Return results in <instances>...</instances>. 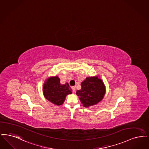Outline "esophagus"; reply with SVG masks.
<instances>
[{
	"label": "esophagus",
	"mask_w": 149,
	"mask_h": 149,
	"mask_svg": "<svg viewBox=\"0 0 149 149\" xmlns=\"http://www.w3.org/2000/svg\"><path fill=\"white\" fill-rule=\"evenodd\" d=\"M72 91L73 92H75V86H72Z\"/></svg>",
	"instance_id": "1"
}]
</instances>
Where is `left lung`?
<instances>
[{
	"mask_svg": "<svg viewBox=\"0 0 149 149\" xmlns=\"http://www.w3.org/2000/svg\"><path fill=\"white\" fill-rule=\"evenodd\" d=\"M81 89L77 90L76 94L84 107L96 105L105 94V86L98 77H86L81 83Z\"/></svg>",
	"mask_w": 149,
	"mask_h": 149,
	"instance_id": "obj_1",
	"label": "left lung"
}]
</instances>
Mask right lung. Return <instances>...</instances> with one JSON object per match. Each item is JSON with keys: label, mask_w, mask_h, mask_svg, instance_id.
<instances>
[{"label": "right lung", "mask_w": 149, "mask_h": 149, "mask_svg": "<svg viewBox=\"0 0 149 149\" xmlns=\"http://www.w3.org/2000/svg\"><path fill=\"white\" fill-rule=\"evenodd\" d=\"M42 90L44 95L48 101L58 106L62 105L66 96L72 93V90L68 83L61 84L60 79L57 76L47 79L44 84Z\"/></svg>", "instance_id": "1"}]
</instances>
